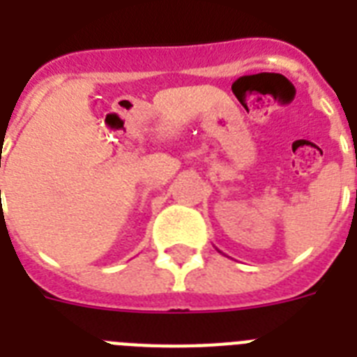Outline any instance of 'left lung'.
<instances>
[{"instance_id": "obj_1", "label": "left lung", "mask_w": 357, "mask_h": 357, "mask_svg": "<svg viewBox=\"0 0 357 357\" xmlns=\"http://www.w3.org/2000/svg\"><path fill=\"white\" fill-rule=\"evenodd\" d=\"M357 153V151H356ZM356 166H357V160H356ZM356 199H357V190H356Z\"/></svg>"}]
</instances>
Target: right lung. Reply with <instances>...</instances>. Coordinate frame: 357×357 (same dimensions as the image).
<instances>
[{
	"label": "right lung",
	"mask_w": 357,
	"mask_h": 357,
	"mask_svg": "<svg viewBox=\"0 0 357 357\" xmlns=\"http://www.w3.org/2000/svg\"><path fill=\"white\" fill-rule=\"evenodd\" d=\"M0 193H1V191H0Z\"/></svg>",
	"instance_id": "add662e5"
}]
</instances>
